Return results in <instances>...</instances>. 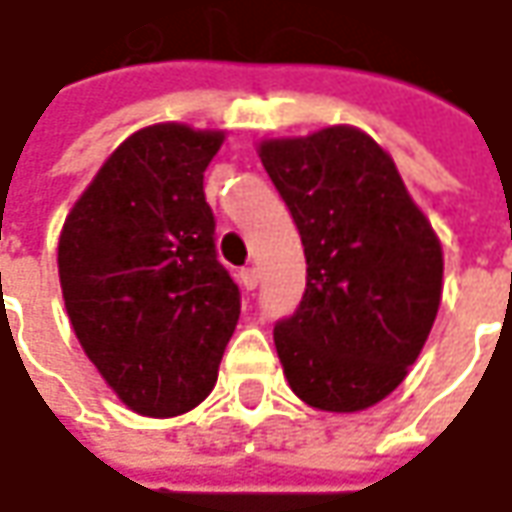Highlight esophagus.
Segmentation results:
<instances>
[{
    "instance_id": "obj_1",
    "label": "esophagus",
    "mask_w": 512,
    "mask_h": 512,
    "mask_svg": "<svg viewBox=\"0 0 512 512\" xmlns=\"http://www.w3.org/2000/svg\"><path fill=\"white\" fill-rule=\"evenodd\" d=\"M241 286L247 288V291H253V288L259 286V271L256 268H244L241 271Z\"/></svg>"
}]
</instances>
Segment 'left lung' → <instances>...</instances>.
<instances>
[{"label":"left lung","instance_id":"1","mask_svg":"<svg viewBox=\"0 0 512 512\" xmlns=\"http://www.w3.org/2000/svg\"><path fill=\"white\" fill-rule=\"evenodd\" d=\"M256 153L306 253V291L274 330L291 392L324 413L392 395L442 300V244L392 156L356 126L265 138Z\"/></svg>","mask_w":512,"mask_h":512}]
</instances>
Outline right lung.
<instances>
[{
	"mask_svg": "<svg viewBox=\"0 0 512 512\" xmlns=\"http://www.w3.org/2000/svg\"><path fill=\"white\" fill-rule=\"evenodd\" d=\"M224 129L153 123L132 132L73 203L58 280L73 333L138 416L194 410L218 383L238 286L215 256L203 173Z\"/></svg>",
	"mask_w": 512,
	"mask_h": 512,
	"instance_id": "obj_1",
	"label": "right lung"
}]
</instances>
